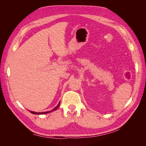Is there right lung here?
Wrapping results in <instances>:
<instances>
[{
  "instance_id": "right-lung-1",
  "label": "right lung",
  "mask_w": 146,
  "mask_h": 146,
  "mask_svg": "<svg viewBox=\"0 0 146 146\" xmlns=\"http://www.w3.org/2000/svg\"><path fill=\"white\" fill-rule=\"evenodd\" d=\"M60 104V102H59V104H58V105H57L56 107H55L54 109H52V110H51V111H46V112H41V113H36V112H34V111H30V113H32V114H46V113H48L52 112V111H55V110H56L57 108H58L59 107Z\"/></svg>"
}]
</instances>
